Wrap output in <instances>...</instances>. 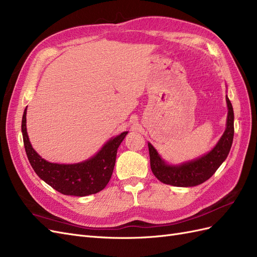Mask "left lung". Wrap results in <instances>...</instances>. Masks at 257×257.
I'll list each match as a JSON object with an SVG mask.
<instances>
[{
	"mask_svg": "<svg viewBox=\"0 0 257 257\" xmlns=\"http://www.w3.org/2000/svg\"><path fill=\"white\" fill-rule=\"evenodd\" d=\"M226 103L228 113L224 134L213 149L201 158L183 163L181 165H168L161 159L154 147L150 143L148 144L151 170L161 182L174 186H182V188L201 184L208 180L226 160L234 139V110L227 96Z\"/></svg>",
	"mask_w": 257,
	"mask_h": 257,
	"instance_id": "left-lung-1",
	"label": "left lung"
}]
</instances>
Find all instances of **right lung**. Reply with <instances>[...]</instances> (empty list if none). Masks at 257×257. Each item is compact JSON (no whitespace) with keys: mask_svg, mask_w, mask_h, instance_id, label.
Masks as SVG:
<instances>
[{"mask_svg":"<svg viewBox=\"0 0 257 257\" xmlns=\"http://www.w3.org/2000/svg\"><path fill=\"white\" fill-rule=\"evenodd\" d=\"M23 144L31 166L42 180L56 191L72 196H88L102 191L109 182L116 150L127 132L108 141L94 157L77 164H57L41 158L32 148L27 133V108L22 115Z\"/></svg>","mask_w":257,"mask_h":257,"instance_id":"obj_1","label":"right lung"}]
</instances>
